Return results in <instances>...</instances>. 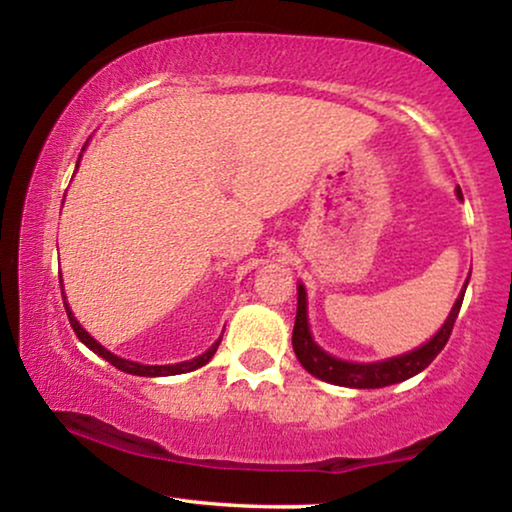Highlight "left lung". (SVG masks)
<instances>
[{"instance_id": "obj_1", "label": "left lung", "mask_w": 512, "mask_h": 512, "mask_svg": "<svg viewBox=\"0 0 512 512\" xmlns=\"http://www.w3.org/2000/svg\"><path fill=\"white\" fill-rule=\"evenodd\" d=\"M457 195L461 198V191L457 188ZM468 284V279H466ZM466 286L461 289L457 303H454L450 317L445 319V324L440 326V331L426 342V345L412 349L408 354L394 356V359L377 361V363H352L335 359V356L326 354L317 342L312 340L310 324H307V293L305 286L298 284V312H296V324H293V352H296L300 366L307 373L319 377V380L338 384V387L349 389H380L389 387V384H398L408 377L422 373L436 356L443 352V347L450 340V333L457 321V314L464 303Z\"/></svg>"}]
</instances>
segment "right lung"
Masks as SVG:
<instances>
[{
    "label": "right lung",
    "mask_w": 512,
    "mask_h": 512,
    "mask_svg": "<svg viewBox=\"0 0 512 512\" xmlns=\"http://www.w3.org/2000/svg\"><path fill=\"white\" fill-rule=\"evenodd\" d=\"M79 167V165H76ZM62 289V286H60ZM62 300H65V289H62ZM65 310H67V317H69V324H72V328H74V333H76V338H79L83 345H86L88 349H93V352L97 354V356H102V359H107L111 366H116L118 370H123V373H130V375H139V377H165V375H181V373H191V370H195V368H202L205 366V363L212 359V356L216 354V349H219V342L221 340H216L212 347L207 349L205 354H200V356H195V359H191V361H184V363H174V366H144V363H135V361H128V359H121V356H116V354H111L109 349H104L100 342H97L95 338H90V335L83 331V326L79 324V321H76V317L72 314V310H69V305H67V300H65Z\"/></svg>",
    "instance_id": "obj_1"
}]
</instances>
